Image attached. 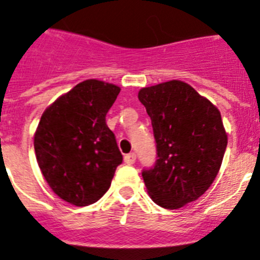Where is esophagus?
Segmentation results:
<instances>
[{"label": "esophagus", "mask_w": 260, "mask_h": 260, "mask_svg": "<svg viewBox=\"0 0 260 260\" xmlns=\"http://www.w3.org/2000/svg\"><path fill=\"white\" fill-rule=\"evenodd\" d=\"M135 160H137V155H135L134 152L132 153H127V155L125 156V162L128 165H133L135 162Z\"/></svg>", "instance_id": "1"}]
</instances>
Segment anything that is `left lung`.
<instances>
[{
  "label": "left lung",
  "instance_id": "obj_1",
  "mask_svg": "<svg viewBox=\"0 0 260 260\" xmlns=\"http://www.w3.org/2000/svg\"><path fill=\"white\" fill-rule=\"evenodd\" d=\"M139 102L152 122L157 160L143 169L157 206L177 210L207 191L221 167L228 137L219 109L181 80L142 88Z\"/></svg>",
  "mask_w": 260,
  "mask_h": 260
}]
</instances>
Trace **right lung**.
Wrapping results in <instances>:
<instances>
[{
    "label": "right lung",
    "mask_w": 260,
    "mask_h": 260,
    "mask_svg": "<svg viewBox=\"0 0 260 260\" xmlns=\"http://www.w3.org/2000/svg\"><path fill=\"white\" fill-rule=\"evenodd\" d=\"M119 91L102 80H84L41 116L34 138L36 160L50 189L68 203L84 207L98 202L122 162L105 122Z\"/></svg>",
    "instance_id": "right-lung-1"
}]
</instances>
